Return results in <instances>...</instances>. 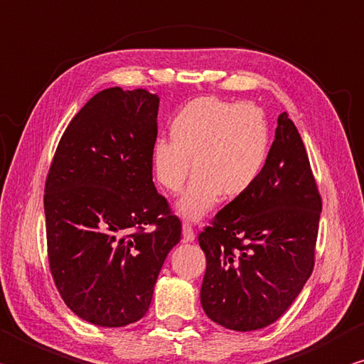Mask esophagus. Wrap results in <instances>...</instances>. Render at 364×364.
I'll return each mask as SVG.
<instances>
[{"label": "esophagus", "mask_w": 364, "mask_h": 364, "mask_svg": "<svg viewBox=\"0 0 364 364\" xmlns=\"http://www.w3.org/2000/svg\"><path fill=\"white\" fill-rule=\"evenodd\" d=\"M196 239V234H194V229L191 226L189 221H184L183 223V240L184 242H193Z\"/></svg>", "instance_id": "34e87169"}]
</instances>
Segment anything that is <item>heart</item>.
Returning a JSON list of instances; mask_svg holds the SVG:
<instances>
[{"label": "heart", "instance_id": "1", "mask_svg": "<svg viewBox=\"0 0 364 364\" xmlns=\"http://www.w3.org/2000/svg\"><path fill=\"white\" fill-rule=\"evenodd\" d=\"M269 124L262 111L250 105L203 97L189 102L170 122V140L157 138L151 146V167L157 184L180 193L194 178L178 203L189 220H199L226 199L245 196L259 180L269 161Z\"/></svg>", "mask_w": 364, "mask_h": 364}]
</instances>
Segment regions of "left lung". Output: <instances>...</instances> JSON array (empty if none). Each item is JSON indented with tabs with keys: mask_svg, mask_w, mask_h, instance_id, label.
I'll return each mask as SVG.
<instances>
[{
	"mask_svg": "<svg viewBox=\"0 0 364 364\" xmlns=\"http://www.w3.org/2000/svg\"><path fill=\"white\" fill-rule=\"evenodd\" d=\"M320 213L302 138L282 113L259 180L199 234L207 257L200 302L208 318L234 331L279 320L314 270Z\"/></svg>",
	"mask_w": 364,
	"mask_h": 364,
	"instance_id": "obj_1",
	"label": "left lung"
}]
</instances>
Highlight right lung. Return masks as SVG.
<instances>
[{
  "label": "right lung",
  "instance_id": "right-lung-1",
  "mask_svg": "<svg viewBox=\"0 0 364 364\" xmlns=\"http://www.w3.org/2000/svg\"><path fill=\"white\" fill-rule=\"evenodd\" d=\"M159 97L98 92L71 119L44 188L50 274L79 318L103 328L148 312L181 221L156 191L151 146Z\"/></svg>",
  "mask_w": 364,
  "mask_h": 364
}]
</instances>
